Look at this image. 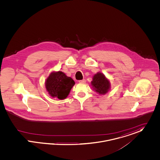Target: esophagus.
I'll use <instances>...</instances> for the list:
<instances>
[{
    "instance_id": "34e87169",
    "label": "esophagus",
    "mask_w": 160,
    "mask_h": 160,
    "mask_svg": "<svg viewBox=\"0 0 160 160\" xmlns=\"http://www.w3.org/2000/svg\"><path fill=\"white\" fill-rule=\"evenodd\" d=\"M78 82L80 83H85L86 82V80H85V79H83V80H79Z\"/></svg>"
}]
</instances>
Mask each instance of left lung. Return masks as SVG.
Segmentation results:
<instances>
[{
	"label": "left lung",
	"mask_w": 160,
	"mask_h": 160,
	"mask_svg": "<svg viewBox=\"0 0 160 160\" xmlns=\"http://www.w3.org/2000/svg\"><path fill=\"white\" fill-rule=\"evenodd\" d=\"M91 86L99 94H105L110 90V83L106 76L101 72H98L92 77Z\"/></svg>",
	"instance_id": "obj_1"
}]
</instances>
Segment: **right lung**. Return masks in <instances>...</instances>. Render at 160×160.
Segmentation results:
<instances>
[{
	"instance_id": "add662e5",
	"label": "right lung",
	"mask_w": 160,
	"mask_h": 160,
	"mask_svg": "<svg viewBox=\"0 0 160 160\" xmlns=\"http://www.w3.org/2000/svg\"><path fill=\"white\" fill-rule=\"evenodd\" d=\"M75 85L72 78L61 71L52 72L45 81V88L53 98L64 99Z\"/></svg>"
}]
</instances>
